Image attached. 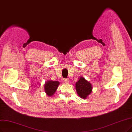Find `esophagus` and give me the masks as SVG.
I'll return each mask as SVG.
<instances>
[{
  "label": "esophagus",
  "mask_w": 132,
  "mask_h": 132,
  "mask_svg": "<svg viewBox=\"0 0 132 132\" xmlns=\"http://www.w3.org/2000/svg\"><path fill=\"white\" fill-rule=\"evenodd\" d=\"M64 81L65 83H69L70 82V80L69 78H66V79H64Z\"/></svg>",
  "instance_id": "34e87169"
}]
</instances>
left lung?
<instances>
[{"instance_id": "obj_1", "label": "left lung", "mask_w": 132, "mask_h": 132, "mask_svg": "<svg viewBox=\"0 0 132 132\" xmlns=\"http://www.w3.org/2000/svg\"><path fill=\"white\" fill-rule=\"evenodd\" d=\"M75 86L78 95L81 98L86 99L92 92V86L91 83L82 77H80Z\"/></svg>"}]
</instances>
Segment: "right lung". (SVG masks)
Instances as JSON below:
<instances>
[{"mask_svg":"<svg viewBox=\"0 0 132 132\" xmlns=\"http://www.w3.org/2000/svg\"><path fill=\"white\" fill-rule=\"evenodd\" d=\"M60 84V82L58 81L48 80L45 82L44 85V88L47 95L52 96L55 94L58 86Z\"/></svg>","mask_w":132,"mask_h":132,"instance_id":"right-lung-1","label":"right lung"}]
</instances>
